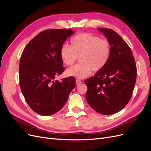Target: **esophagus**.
<instances>
[{
  "label": "esophagus",
  "instance_id": "obj_1",
  "mask_svg": "<svg viewBox=\"0 0 151 151\" xmlns=\"http://www.w3.org/2000/svg\"><path fill=\"white\" fill-rule=\"evenodd\" d=\"M76 82L77 85H79V84H80L82 83V81L81 80H79V79H76Z\"/></svg>",
  "mask_w": 151,
  "mask_h": 151
}]
</instances>
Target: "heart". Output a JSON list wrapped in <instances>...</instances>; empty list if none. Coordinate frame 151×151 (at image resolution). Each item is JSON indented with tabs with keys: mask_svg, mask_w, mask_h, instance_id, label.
Returning <instances> with one entry per match:
<instances>
[{
	"mask_svg": "<svg viewBox=\"0 0 151 151\" xmlns=\"http://www.w3.org/2000/svg\"><path fill=\"white\" fill-rule=\"evenodd\" d=\"M111 45L106 40L89 33H81L70 39V46L63 45L60 50L62 62L72 65L79 57L80 63L66 71L67 76L78 79L89 76L92 70H101L108 63L111 55Z\"/></svg>",
	"mask_w": 151,
	"mask_h": 151,
	"instance_id": "b5f03b06",
	"label": "heart"
}]
</instances>
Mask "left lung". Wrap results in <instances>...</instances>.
Here are the masks:
<instances>
[{"label":"left lung","mask_w":151,"mask_h":151,"mask_svg":"<svg viewBox=\"0 0 151 151\" xmlns=\"http://www.w3.org/2000/svg\"><path fill=\"white\" fill-rule=\"evenodd\" d=\"M111 45L106 65L94 77L85 80L86 99L96 111L108 115L116 113L129 102L135 84L137 67L129 45L115 31L98 28Z\"/></svg>","instance_id":"left-lung-1"}]
</instances>
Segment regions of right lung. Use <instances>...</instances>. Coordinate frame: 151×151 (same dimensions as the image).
<instances>
[{
  "instance_id": "right-lung-1",
  "label": "right lung",
  "mask_w": 151,
  "mask_h": 151,
  "mask_svg": "<svg viewBox=\"0 0 151 151\" xmlns=\"http://www.w3.org/2000/svg\"><path fill=\"white\" fill-rule=\"evenodd\" d=\"M73 33L71 29H49L32 39L20 58L19 85L29 107L42 116L58 112L76 86L74 77L54 79L65 70L60 48Z\"/></svg>"
}]
</instances>
